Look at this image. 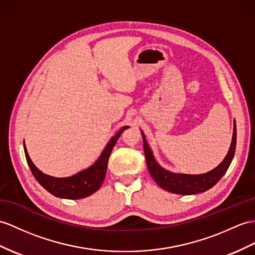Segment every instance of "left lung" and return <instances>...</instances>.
Instances as JSON below:
<instances>
[{"mask_svg":"<svg viewBox=\"0 0 255 255\" xmlns=\"http://www.w3.org/2000/svg\"><path fill=\"white\" fill-rule=\"evenodd\" d=\"M142 142H144V151L146 157V162L149 173L152 176L161 188L172 194L177 195H194L199 192L207 191L212 188L213 186L220 181L228 170L231 165L235 150H236V140H237V129H236V122L234 121V132L232 144L224 160L217 165L215 169L211 170L203 174H183V173H173L163 169L157 160L154 159L153 153L149 147L146 140L145 134L141 131Z\"/></svg>","mask_w":255,"mask_h":255,"instance_id":"obj_1","label":"left lung"}]
</instances>
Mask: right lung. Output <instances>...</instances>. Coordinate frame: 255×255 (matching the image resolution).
Returning <instances> with one entry per match:
<instances>
[{"label":"right lung","instance_id":"obj_1","mask_svg":"<svg viewBox=\"0 0 255 255\" xmlns=\"http://www.w3.org/2000/svg\"><path fill=\"white\" fill-rule=\"evenodd\" d=\"M128 128L129 127H122L119 131H118V133L110 138L108 144L104 148L103 152L101 153V156L98 157V159L90 167L80 171L77 174H74L72 176L54 177L40 171L38 167L34 165L32 160L30 159L27 148L24 146L23 141L24 154H26L28 165L31 172H32L33 176L35 177L36 181L39 182V184L55 197L72 200L82 199V198L89 197L92 194H94L95 191L101 188L105 176H106L108 160L110 157L111 150H113L114 146L116 145L118 138L120 137L121 133Z\"/></svg>","mask_w":255,"mask_h":255}]
</instances>
